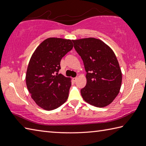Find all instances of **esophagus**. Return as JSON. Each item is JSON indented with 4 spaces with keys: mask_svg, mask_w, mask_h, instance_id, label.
Returning a JSON list of instances; mask_svg holds the SVG:
<instances>
[{
    "mask_svg": "<svg viewBox=\"0 0 146 146\" xmlns=\"http://www.w3.org/2000/svg\"><path fill=\"white\" fill-rule=\"evenodd\" d=\"M76 80H77V78L76 77V78H73V80L74 82H76Z\"/></svg>",
    "mask_w": 146,
    "mask_h": 146,
    "instance_id": "34e87169",
    "label": "esophagus"
}]
</instances>
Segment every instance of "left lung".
<instances>
[{"mask_svg":"<svg viewBox=\"0 0 146 146\" xmlns=\"http://www.w3.org/2000/svg\"><path fill=\"white\" fill-rule=\"evenodd\" d=\"M73 42L86 72V85L81 90L83 98L95 107L107 106L119 94L122 84V72L115 54L100 39L89 38Z\"/></svg>","mask_w":146,"mask_h":146,"instance_id":"left-lung-1","label":"left lung"}]
</instances>
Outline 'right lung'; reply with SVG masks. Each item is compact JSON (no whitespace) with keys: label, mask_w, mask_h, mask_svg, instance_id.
<instances>
[{"label":"right lung","mask_w":146,"mask_h":146,"mask_svg":"<svg viewBox=\"0 0 146 146\" xmlns=\"http://www.w3.org/2000/svg\"><path fill=\"white\" fill-rule=\"evenodd\" d=\"M72 41L49 38L33 54L27 67V87L36 104L46 110L57 108L66 101L71 79L58 74L62 58L73 49Z\"/></svg>","instance_id":"1"}]
</instances>
